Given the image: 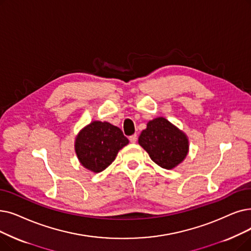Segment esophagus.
Wrapping results in <instances>:
<instances>
[{"label":"esophagus","instance_id":"esophagus-1","mask_svg":"<svg viewBox=\"0 0 251 251\" xmlns=\"http://www.w3.org/2000/svg\"><path fill=\"white\" fill-rule=\"evenodd\" d=\"M129 140H130V143L135 144L136 140H137V135H136V134H133V135H131V136H129Z\"/></svg>","mask_w":251,"mask_h":251}]
</instances>
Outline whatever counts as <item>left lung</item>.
I'll return each instance as SVG.
<instances>
[{"label":"left lung","instance_id":"1","mask_svg":"<svg viewBox=\"0 0 251 251\" xmlns=\"http://www.w3.org/2000/svg\"><path fill=\"white\" fill-rule=\"evenodd\" d=\"M138 144L156 164L165 169L176 167L189 151L187 135L163 117L147 124L138 137Z\"/></svg>","mask_w":251,"mask_h":251}]
</instances>
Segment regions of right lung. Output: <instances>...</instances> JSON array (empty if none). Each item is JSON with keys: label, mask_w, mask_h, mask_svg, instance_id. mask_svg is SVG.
Returning <instances> with one entry per match:
<instances>
[{"label": "right lung", "mask_w": 251, "mask_h": 251, "mask_svg": "<svg viewBox=\"0 0 251 251\" xmlns=\"http://www.w3.org/2000/svg\"><path fill=\"white\" fill-rule=\"evenodd\" d=\"M129 140L122 130L107 122L93 121L75 137V151L81 164L92 172H101L116 159Z\"/></svg>", "instance_id": "1"}]
</instances>
